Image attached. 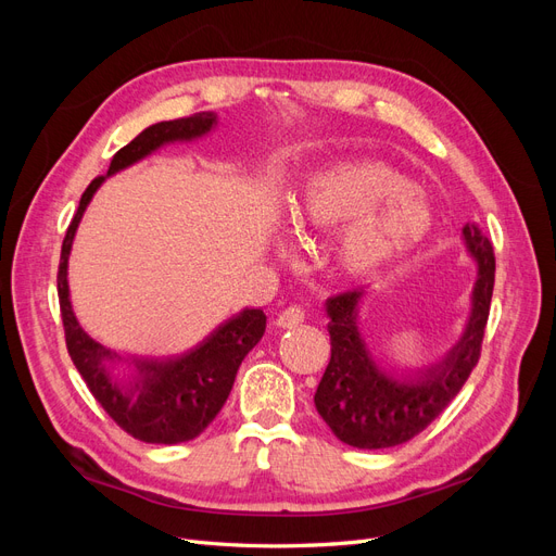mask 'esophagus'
Listing matches in <instances>:
<instances>
[{"instance_id":"obj_1","label":"esophagus","mask_w":556,"mask_h":556,"mask_svg":"<svg viewBox=\"0 0 556 556\" xmlns=\"http://www.w3.org/2000/svg\"><path fill=\"white\" fill-rule=\"evenodd\" d=\"M304 319H306V308L301 304H292L278 315V325L282 329H292V327H299L301 323H304Z\"/></svg>"}]
</instances>
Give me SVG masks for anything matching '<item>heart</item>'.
I'll return each mask as SVG.
<instances>
[{
	"mask_svg": "<svg viewBox=\"0 0 556 556\" xmlns=\"http://www.w3.org/2000/svg\"><path fill=\"white\" fill-rule=\"evenodd\" d=\"M299 227L345 225L336 241V260L350 274L374 268L422 243L431 229L425 197L374 162H343L313 174L292 201Z\"/></svg>",
	"mask_w": 556,
	"mask_h": 556,
	"instance_id": "1",
	"label": "heart"
}]
</instances>
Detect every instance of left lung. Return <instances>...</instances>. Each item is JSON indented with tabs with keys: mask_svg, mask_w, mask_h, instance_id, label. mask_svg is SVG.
<instances>
[{
	"mask_svg": "<svg viewBox=\"0 0 556 556\" xmlns=\"http://www.w3.org/2000/svg\"><path fill=\"white\" fill-rule=\"evenodd\" d=\"M464 239L480 266L473 315L459 345L415 384L382 376L368 357L355 327V306L362 292L329 299L331 359L317 384L315 408L339 441L359 450H382L415 439L450 406L476 368L492 306L496 257L492 241L478 223L464 227Z\"/></svg>",
	"mask_w": 556,
	"mask_h": 556,
	"instance_id": "8db88e82",
	"label": "left lung"
}]
</instances>
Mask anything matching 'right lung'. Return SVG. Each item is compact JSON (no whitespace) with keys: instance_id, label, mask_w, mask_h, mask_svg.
I'll use <instances>...</instances> for the list:
<instances>
[{"instance_id":"right-lung-1","label":"right lung","mask_w":556,"mask_h":556,"mask_svg":"<svg viewBox=\"0 0 556 556\" xmlns=\"http://www.w3.org/2000/svg\"><path fill=\"white\" fill-rule=\"evenodd\" d=\"M213 125L215 115L204 111L190 117H178V121H166L148 127L137 139L117 150L111 160L109 176L139 162L164 143L201 137ZM104 178L106 176H97L88 185L86 192H83L78 211L74 213L70 227H66L62 241L58 266V296L66 350H70L72 362L76 364L78 374L86 380L88 390L92 392L99 406L131 439L157 445L192 441L223 410L243 357L262 339L266 315L257 308L243 311L239 317L229 319L225 327L217 329L204 345H199L194 352L180 357L178 362L141 364L143 380L137 384V396L131 399V392H121V387L111 382L106 376L104 359L109 357V350L94 343L78 327L70 304V285H66V262H70L76 227L80 223L83 211H86L92 194Z\"/></svg>"}]
</instances>
